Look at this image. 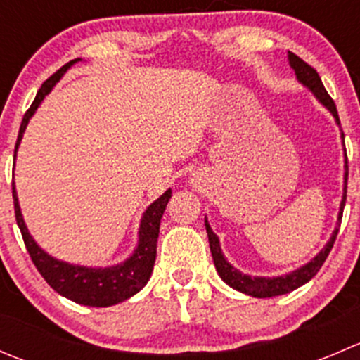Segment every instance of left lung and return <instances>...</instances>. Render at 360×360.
<instances>
[{"label": "left lung", "instance_id": "obj_1", "mask_svg": "<svg viewBox=\"0 0 360 360\" xmlns=\"http://www.w3.org/2000/svg\"><path fill=\"white\" fill-rule=\"evenodd\" d=\"M288 59L289 64H291L294 75H296L297 82L301 83L303 86H307L311 94L315 96V99L322 104L324 108H328L329 112L335 116L338 127H340V116H338L336 106H335V101L329 97L328 90L324 89L322 85V79L319 76V72L315 71L314 68L308 66L304 60H301L300 57L294 56L292 52L288 53ZM341 141H343V146H345V134L341 130ZM347 179H348V162H347V150H345V181H343V198H341L340 203V212H338V221H336V228L333 231L331 238H329L328 244L322 248L321 252L314 257V259L308 261L307 264L300 266L297 270L291 271V274H285V275H278V277H250V275L244 274L240 271L238 268L231 266L228 263V259L224 257L223 250H221L219 245V238L217 235L214 233L212 228H210L209 221L205 217V230H207V237H209V245H210V252H212V259L214 264H216V270L219 274V277L223 278V282H226L230 288H233L235 291H240L248 296L252 297H274V296H281V294H288L294 291V289L301 288L303 284H307L308 281L317 275V271L321 270V266L324 264V261L328 259L329 252H331L333 244L336 240V235L338 230H340V224H341V216H343V207H345V200H347Z\"/></svg>", "mask_w": 360, "mask_h": 360}]
</instances>
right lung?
Here are the masks:
<instances>
[{"label":"right lung","mask_w":360,"mask_h":360,"mask_svg":"<svg viewBox=\"0 0 360 360\" xmlns=\"http://www.w3.org/2000/svg\"><path fill=\"white\" fill-rule=\"evenodd\" d=\"M78 60L82 59H75L68 63L66 66L60 68L38 90L31 108L25 112L22 123H20L19 137H17L15 144V157L29 120L32 118L39 104L43 103L45 96H49L53 86H56V83L63 78L64 72ZM12 195L13 205H15V219L20 228V233H22L25 249H27L32 263L38 268L46 284L53 291L59 292L60 296L68 297L75 303L85 304V307H112V304H118L132 297L134 294L139 292L148 284L151 271H153L155 259H157L160 221H162L163 212H165L169 198L172 197V190H167L162 197L157 198L144 210L139 224V240H137V248L134 249V252L123 263L106 268L82 266V264L66 263V261L56 259L53 256H50L46 250H43L36 244V240L29 233L27 226H25L22 212H20L19 198H17L15 183H12Z\"/></svg>","instance_id":"right-lung-1"}]
</instances>
